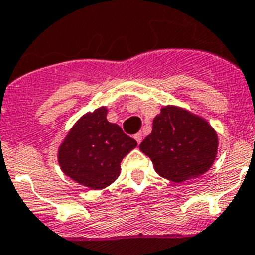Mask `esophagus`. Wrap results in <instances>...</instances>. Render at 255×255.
Masks as SVG:
<instances>
[{
	"label": "esophagus",
	"instance_id": "obj_1",
	"mask_svg": "<svg viewBox=\"0 0 255 255\" xmlns=\"http://www.w3.org/2000/svg\"><path fill=\"white\" fill-rule=\"evenodd\" d=\"M133 137H134V140L137 141V144H140L141 141H142V133H141V132H138V133L134 134Z\"/></svg>",
	"mask_w": 255,
	"mask_h": 255
}]
</instances>
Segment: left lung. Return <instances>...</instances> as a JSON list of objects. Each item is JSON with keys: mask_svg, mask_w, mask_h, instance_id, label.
I'll list each match as a JSON object with an SVG mask.
<instances>
[{"mask_svg": "<svg viewBox=\"0 0 255 255\" xmlns=\"http://www.w3.org/2000/svg\"><path fill=\"white\" fill-rule=\"evenodd\" d=\"M140 150L159 176L183 183L204 175L217 158V132L204 118L177 106H164Z\"/></svg>", "mask_w": 255, "mask_h": 255, "instance_id": "8db88e82", "label": "left lung"}]
</instances>
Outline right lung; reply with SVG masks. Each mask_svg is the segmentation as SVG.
Segmentation results:
<instances>
[{"mask_svg": "<svg viewBox=\"0 0 255 255\" xmlns=\"http://www.w3.org/2000/svg\"><path fill=\"white\" fill-rule=\"evenodd\" d=\"M106 115L108 109L104 106L83 115L58 150L63 174L91 189H104L114 183L121 174L122 159L137 146Z\"/></svg>", "mask_w": 255, "mask_h": 255, "instance_id": "obj_1", "label": "right lung"}]
</instances>
